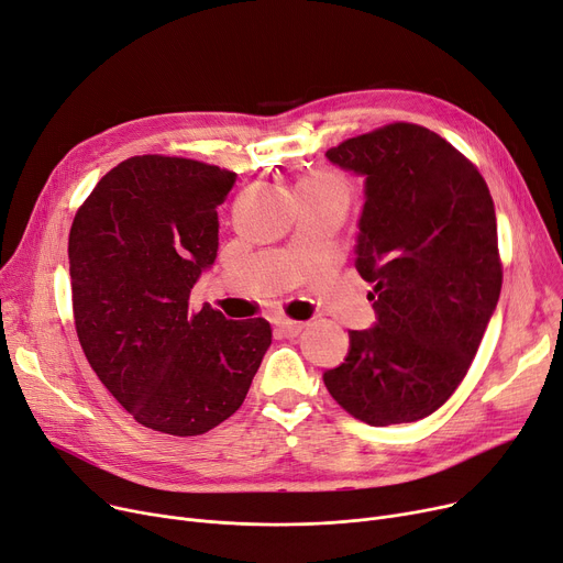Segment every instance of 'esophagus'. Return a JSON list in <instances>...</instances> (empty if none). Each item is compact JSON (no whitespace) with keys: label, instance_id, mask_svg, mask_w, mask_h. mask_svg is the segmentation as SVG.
<instances>
[{"label":"esophagus","instance_id":"obj_1","mask_svg":"<svg viewBox=\"0 0 563 563\" xmlns=\"http://www.w3.org/2000/svg\"><path fill=\"white\" fill-rule=\"evenodd\" d=\"M274 324H276V329H278L285 338H295V335H299V333L306 329V324H303V322L289 320V317H276Z\"/></svg>","mask_w":563,"mask_h":563}]
</instances>
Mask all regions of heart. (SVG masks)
I'll use <instances>...</instances> for the list:
<instances>
[{
  "label": "heart",
  "mask_w": 563,
  "mask_h": 563,
  "mask_svg": "<svg viewBox=\"0 0 563 563\" xmlns=\"http://www.w3.org/2000/svg\"><path fill=\"white\" fill-rule=\"evenodd\" d=\"M297 190H342V192H347V186H345V181L331 173H312L299 181Z\"/></svg>",
  "instance_id": "1"
}]
</instances>
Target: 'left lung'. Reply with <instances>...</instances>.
Here are the masks:
<instances>
[{"label": "left lung", "mask_w": 563, "mask_h": 563, "mask_svg": "<svg viewBox=\"0 0 563 563\" xmlns=\"http://www.w3.org/2000/svg\"><path fill=\"white\" fill-rule=\"evenodd\" d=\"M327 158L365 177L356 268L375 285L377 324L350 331V354L324 384L363 423H413L455 394L497 308L493 195L451 142L407 121L340 142Z\"/></svg>", "instance_id": "1"}]
</instances>
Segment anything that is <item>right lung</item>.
Here are the masks:
<instances>
[{"mask_svg": "<svg viewBox=\"0 0 563 563\" xmlns=\"http://www.w3.org/2000/svg\"><path fill=\"white\" fill-rule=\"evenodd\" d=\"M236 175L179 156L121 161L73 218L68 264L82 352L144 428L205 434L246 398L272 324L228 320L190 289L218 251V205Z\"/></svg>", "mask_w": 563, "mask_h": 563, "instance_id": "right-lung-1", "label": "right lung"}]
</instances>
